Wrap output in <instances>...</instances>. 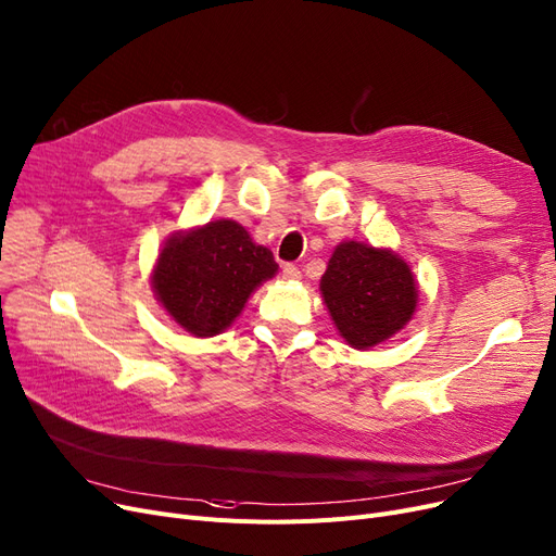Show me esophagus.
<instances>
[{
    "label": "esophagus",
    "instance_id": "34e87169",
    "mask_svg": "<svg viewBox=\"0 0 556 556\" xmlns=\"http://www.w3.org/2000/svg\"><path fill=\"white\" fill-rule=\"evenodd\" d=\"M281 275H283V279H288V281H298V279L302 277L300 268H298V265H293V263H286L283 268H281Z\"/></svg>",
    "mask_w": 556,
    "mask_h": 556
}]
</instances>
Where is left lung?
<instances>
[{
	"label": "left lung",
	"instance_id": "left-lung-1",
	"mask_svg": "<svg viewBox=\"0 0 556 556\" xmlns=\"http://www.w3.org/2000/svg\"><path fill=\"white\" fill-rule=\"evenodd\" d=\"M320 293L338 333L354 350L389 341L418 306V281L408 263L389 248L356 240L336 245Z\"/></svg>",
	"mask_w": 556,
	"mask_h": 556
}]
</instances>
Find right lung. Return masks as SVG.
<instances>
[{
	"instance_id": "1",
	"label": "right lung",
	"mask_w": 556,
	"mask_h": 556,
	"mask_svg": "<svg viewBox=\"0 0 556 556\" xmlns=\"http://www.w3.org/2000/svg\"><path fill=\"white\" fill-rule=\"evenodd\" d=\"M277 270L268 248L254 243L243 225L220 218L167 238L150 281L156 302L184 331L211 338L231 327Z\"/></svg>"
}]
</instances>
